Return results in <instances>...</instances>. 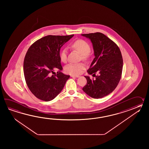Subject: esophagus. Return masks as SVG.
<instances>
[{
    "mask_svg": "<svg viewBox=\"0 0 149 149\" xmlns=\"http://www.w3.org/2000/svg\"><path fill=\"white\" fill-rule=\"evenodd\" d=\"M71 77H76V78H78L79 77V76L78 75H71Z\"/></svg>",
    "mask_w": 149,
    "mask_h": 149,
    "instance_id": "1",
    "label": "esophagus"
}]
</instances>
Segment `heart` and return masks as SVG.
Instances as JSON below:
<instances>
[{
	"label": "heart",
	"instance_id": "heart-1",
	"mask_svg": "<svg viewBox=\"0 0 149 149\" xmlns=\"http://www.w3.org/2000/svg\"><path fill=\"white\" fill-rule=\"evenodd\" d=\"M72 47L74 48L81 54V58L87 60L89 57V53L91 52V47L88 42L82 40L78 39L71 44ZM67 49L64 48L60 53V60L63 63H66L68 60ZM85 64L80 63L78 64L70 63L64 67V72L68 74L77 75L82 72V70L85 69Z\"/></svg>",
	"mask_w": 149,
	"mask_h": 149
}]
</instances>
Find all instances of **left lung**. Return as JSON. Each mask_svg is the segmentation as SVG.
<instances>
[{
    "mask_svg": "<svg viewBox=\"0 0 149 149\" xmlns=\"http://www.w3.org/2000/svg\"><path fill=\"white\" fill-rule=\"evenodd\" d=\"M81 35L91 40L95 55L87 72L95 79L85 76L87 84L82 90L92 98H102L113 92L120 80L123 67L120 50L114 42L101 32Z\"/></svg>",
    "mask_w": 149,
    "mask_h": 149,
    "instance_id": "left-lung-1",
    "label": "left lung"
}]
</instances>
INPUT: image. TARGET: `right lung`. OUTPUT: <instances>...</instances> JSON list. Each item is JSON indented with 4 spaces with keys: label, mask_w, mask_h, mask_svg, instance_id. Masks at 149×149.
Here are the masks:
<instances>
[{
    "label": "right lung",
    "mask_w": 149,
    "mask_h": 149,
    "mask_svg": "<svg viewBox=\"0 0 149 149\" xmlns=\"http://www.w3.org/2000/svg\"><path fill=\"white\" fill-rule=\"evenodd\" d=\"M73 36L48 35L29 48L23 63L24 75L29 88L37 98L47 102L53 100L70 78L61 72L60 51ZM55 69L59 70L57 74L51 75Z\"/></svg>",
    "instance_id": "add662e5"
}]
</instances>
